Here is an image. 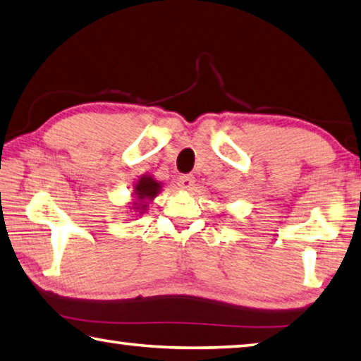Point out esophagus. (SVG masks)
I'll use <instances>...</instances> for the list:
<instances>
[{
	"label": "esophagus",
	"mask_w": 361,
	"mask_h": 361,
	"mask_svg": "<svg viewBox=\"0 0 361 361\" xmlns=\"http://www.w3.org/2000/svg\"><path fill=\"white\" fill-rule=\"evenodd\" d=\"M178 186L181 189H191L194 186V176L192 175H181L178 178Z\"/></svg>",
	"instance_id": "obj_1"
}]
</instances>
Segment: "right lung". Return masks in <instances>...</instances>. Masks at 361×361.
Instances as JSON below:
<instances>
[{
  "mask_svg": "<svg viewBox=\"0 0 361 361\" xmlns=\"http://www.w3.org/2000/svg\"><path fill=\"white\" fill-rule=\"evenodd\" d=\"M161 191V183L156 181L153 176L149 175H143L140 176V180L137 181V185L134 188V194L137 202H134V208L142 209L140 213H143V209L147 207V200H153L156 195Z\"/></svg>",
  "mask_w": 361,
  "mask_h": 361,
  "instance_id": "obj_1",
  "label": "right lung"
}]
</instances>
